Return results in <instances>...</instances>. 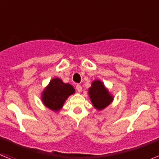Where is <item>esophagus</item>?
Returning <instances> with one entry per match:
<instances>
[{"mask_svg":"<svg viewBox=\"0 0 159 159\" xmlns=\"http://www.w3.org/2000/svg\"><path fill=\"white\" fill-rule=\"evenodd\" d=\"M75 88H76V90L78 92H80L81 91H82V87H81L80 84H76Z\"/></svg>","mask_w":159,"mask_h":159,"instance_id":"esophagus-1","label":"esophagus"}]
</instances>
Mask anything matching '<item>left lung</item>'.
Here are the masks:
<instances>
[{
    "mask_svg": "<svg viewBox=\"0 0 159 159\" xmlns=\"http://www.w3.org/2000/svg\"><path fill=\"white\" fill-rule=\"evenodd\" d=\"M92 104L98 110L104 109L113 100V97L108 92L101 81L95 80L88 90Z\"/></svg>",
    "mask_w": 159,
    "mask_h": 159,
    "instance_id": "1",
    "label": "left lung"
}]
</instances>
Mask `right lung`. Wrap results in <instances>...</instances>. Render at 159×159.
I'll use <instances>...</instances> for the list:
<instances>
[{"label":"right lung","mask_w":159,"mask_h":159,"mask_svg":"<svg viewBox=\"0 0 159 159\" xmlns=\"http://www.w3.org/2000/svg\"><path fill=\"white\" fill-rule=\"evenodd\" d=\"M75 93L71 84H64L60 79L55 78L49 83L42 94L43 104L52 111H59L69 95Z\"/></svg>","instance_id":"add662e5"}]
</instances>
